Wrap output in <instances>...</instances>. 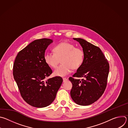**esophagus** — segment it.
Masks as SVG:
<instances>
[{
    "instance_id": "esophagus-1",
    "label": "esophagus",
    "mask_w": 128,
    "mask_h": 128,
    "mask_svg": "<svg viewBox=\"0 0 128 128\" xmlns=\"http://www.w3.org/2000/svg\"><path fill=\"white\" fill-rule=\"evenodd\" d=\"M63 82H66L68 80V78H63Z\"/></svg>"
}]
</instances>
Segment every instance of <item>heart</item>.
I'll use <instances>...</instances> for the list:
<instances>
[{"instance_id":"heart-1","label":"heart","mask_w":128,"mask_h":128,"mask_svg":"<svg viewBox=\"0 0 128 128\" xmlns=\"http://www.w3.org/2000/svg\"><path fill=\"white\" fill-rule=\"evenodd\" d=\"M53 51L54 53L46 52L44 59L46 63L52 68H56L61 59L62 64L54 71V74L56 76H64L67 75L72 68H79L84 62L83 50L76 47L73 44L61 42L54 47Z\"/></svg>"}]
</instances>
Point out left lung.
<instances>
[{
  "instance_id": "obj_1",
  "label": "left lung",
  "mask_w": 128,
  "mask_h": 128,
  "mask_svg": "<svg viewBox=\"0 0 128 128\" xmlns=\"http://www.w3.org/2000/svg\"><path fill=\"white\" fill-rule=\"evenodd\" d=\"M82 48L84 60L77 72L69 80L72 84L70 95L77 104L86 106L94 103L106 88L109 71L107 60L100 48L86 40L74 38ZM74 77H84L81 81Z\"/></svg>"
}]
</instances>
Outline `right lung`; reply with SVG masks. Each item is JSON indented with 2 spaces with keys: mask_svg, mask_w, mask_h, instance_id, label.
<instances>
[{
  "mask_svg": "<svg viewBox=\"0 0 128 128\" xmlns=\"http://www.w3.org/2000/svg\"><path fill=\"white\" fill-rule=\"evenodd\" d=\"M50 39L36 40L18 52L13 66V76L23 99L35 107L50 105L63 82L60 76L46 80L52 70L44 59Z\"/></svg>",
  "mask_w": 128,
  "mask_h": 128,
  "instance_id": "obj_1",
  "label": "right lung"
}]
</instances>
